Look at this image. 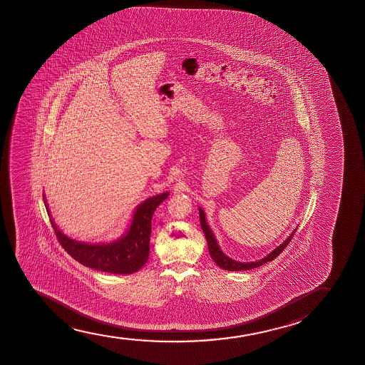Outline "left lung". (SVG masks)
Listing matches in <instances>:
<instances>
[{"mask_svg": "<svg viewBox=\"0 0 365 365\" xmlns=\"http://www.w3.org/2000/svg\"><path fill=\"white\" fill-rule=\"evenodd\" d=\"M200 220L202 230L205 232V240H207V243H208V250H210V257H212V259L215 260V264L218 265L222 269L230 270V272L253 269V268H257V267L264 264L267 262L274 259V258H277V257L284 250L285 247H287L290 240H292L293 235H294L295 230H297V228H295V230L290 233L289 237H288L282 245H278L275 250H272L269 255H265L264 258L255 260V262H247V263H245V262H237V260L232 259L228 255L223 253V250H220V245H218V242L215 240V235H213V232H212L210 225H208L207 220H205V212H203V210H202L200 207Z\"/></svg>", "mask_w": 365, "mask_h": 365, "instance_id": "obj_1", "label": "left lung"}]
</instances>
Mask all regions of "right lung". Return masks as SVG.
Returning a JSON list of instances; mask_svg holds the SVG:
<instances>
[{"label": "right lung", "instance_id": "obj_1", "mask_svg": "<svg viewBox=\"0 0 365 365\" xmlns=\"http://www.w3.org/2000/svg\"><path fill=\"white\" fill-rule=\"evenodd\" d=\"M168 195L170 192H163L137 205L127 230L118 240L110 243H86L72 240L60 230L52 218H50L51 225L61 245L81 264L112 274H132L140 270L148 260L152 215ZM43 200L47 213L52 217L46 195H43Z\"/></svg>", "mask_w": 365, "mask_h": 365}]
</instances>
